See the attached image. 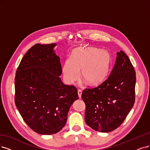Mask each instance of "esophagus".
<instances>
[{"label":"esophagus","mask_w":150,"mask_h":150,"mask_svg":"<svg viewBox=\"0 0 150 150\" xmlns=\"http://www.w3.org/2000/svg\"><path fill=\"white\" fill-rule=\"evenodd\" d=\"M81 93H82V91L80 89L78 90V95H79V97L80 98L81 97Z\"/></svg>","instance_id":"esophagus-1"}]
</instances>
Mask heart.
<instances>
[{
  "mask_svg": "<svg viewBox=\"0 0 150 150\" xmlns=\"http://www.w3.org/2000/svg\"><path fill=\"white\" fill-rule=\"evenodd\" d=\"M110 57L108 51L99 49L80 47L72 52L62 67L64 78L69 83L79 79L81 70L83 80L89 84L101 81L108 73Z\"/></svg>",
  "mask_w": 150,
  "mask_h": 150,
  "instance_id": "heart-1",
  "label": "heart"
}]
</instances>
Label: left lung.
I'll use <instances>...</instances> for the list:
<instances>
[{
	"label": "left lung",
	"mask_w": 150,
	"mask_h": 150,
	"mask_svg": "<svg viewBox=\"0 0 150 150\" xmlns=\"http://www.w3.org/2000/svg\"><path fill=\"white\" fill-rule=\"evenodd\" d=\"M136 73L129 57L122 51L110 75L102 83L85 88L81 98L85 103V122L93 130L111 132L123 123L135 100Z\"/></svg>",
	"instance_id": "8db88e82"
}]
</instances>
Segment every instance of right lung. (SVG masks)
<instances>
[{"label": "right lung", "instance_id": "right-lung-1", "mask_svg": "<svg viewBox=\"0 0 150 150\" xmlns=\"http://www.w3.org/2000/svg\"><path fill=\"white\" fill-rule=\"evenodd\" d=\"M55 44H36L22 58L15 78V103L26 124L38 134L52 135L66 124L70 107L79 99L74 85L64 84Z\"/></svg>", "mask_w": 150, "mask_h": 150}]
</instances>
